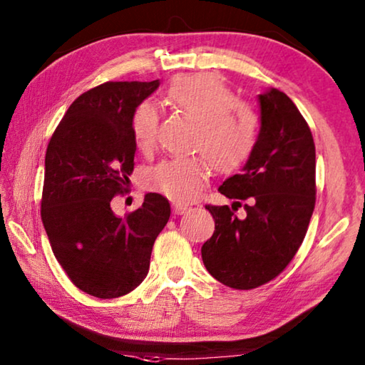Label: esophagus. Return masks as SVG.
<instances>
[{
	"instance_id": "34e87169",
	"label": "esophagus",
	"mask_w": 365,
	"mask_h": 365,
	"mask_svg": "<svg viewBox=\"0 0 365 365\" xmlns=\"http://www.w3.org/2000/svg\"><path fill=\"white\" fill-rule=\"evenodd\" d=\"M188 210L187 205H182V203H173V213L175 215H183L185 211Z\"/></svg>"
}]
</instances>
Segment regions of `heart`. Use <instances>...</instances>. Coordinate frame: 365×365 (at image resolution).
Returning <instances> with one entry per match:
<instances>
[{
	"mask_svg": "<svg viewBox=\"0 0 365 365\" xmlns=\"http://www.w3.org/2000/svg\"><path fill=\"white\" fill-rule=\"evenodd\" d=\"M164 100L172 110L193 121L190 148L203 155L167 159L148 172L145 183L177 203L192 201L217 172H232L246 164L257 145L259 116L251 106L236 101L237 95L215 73L178 77L167 86ZM159 113L149 101L135 105L130 114V133L140 150L154 148Z\"/></svg>",
	"mask_w": 365,
	"mask_h": 365,
	"instance_id": "heart-1",
	"label": "heart"
}]
</instances>
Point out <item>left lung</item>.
<instances>
[{"instance_id": "8db88e82", "label": "left lung", "mask_w": 365, "mask_h": 365, "mask_svg": "<svg viewBox=\"0 0 365 365\" xmlns=\"http://www.w3.org/2000/svg\"><path fill=\"white\" fill-rule=\"evenodd\" d=\"M257 145L241 173L217 188L232 206L206 205L215 232L201 247L206 270L222 285L252 290L279 277L308 231L317 203V150L302 113L284 91L259 95ZM241 200L247 217L234 211Z\"/></svg>"}]
</instances>
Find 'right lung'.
<instances>
[{
    "mask_svg": "<svg viewBox=\"0 0 365 365\" xmlns=\"http://www.w3.org/2000/svg\"><path fill=\"white\" fill-rule=\"evenodd\" d=\"M157 86L159 80L98 85L70 105L48 140L41 217L63 272L91 297L118 298L140 285L170 217L159 193L124 217L110 206L128 193L134 168L130 114Z\"/></svg>",
    "mask_w": 365,
    "mask_h": 365,
    "instance_id": "right-lung-1",
    "label": "right lung"
}]
</instances>
